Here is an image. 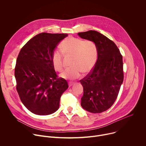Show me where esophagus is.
<instances>
[{
  "instance_id": "obj_1",
  "label": "esophagus",
  "mask_w": 146,
  "mask_h": 146,
  "mask_svg": "<svg viewBox=\"0 0 146 146\" xmlns=\"http://www.w3.org/2000/svg\"><path fill=\"white\" fill-rule=\"evenodd\" d=\"M73 84H74V82H69V87L72 86Z\"/></svg>"
}]
</instances>
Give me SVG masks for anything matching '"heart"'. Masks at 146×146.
<instances>
[{
    "label": "heart",
    "instance_id": "1",
    "mask_svg": "<svg viewBox=\"0 0 146 146\" xmlns=\"http://www.w3.org/2000/svg\"><path fill=\"white\" fill-rule=\"evenodd\" d=\"M60 48V50H55L52 56L53 66L56 70L60 72L64 68V54L73 56L72 60L73 66L60 73L62 78L76 79L80 76L81 72H89L96 63L98 50L96 44L92 40L70 37L62 41Z\"/></svg>",
    "mask_w": 146,
    "mask_h": 146
}]
</instances>
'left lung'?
Listing matches in <instances>:
<instances>
[{
	"label": "left lung",
	"mask_w": 146,
	"mask_h": 146,
	"mask_svg": "<svg viewBox=\"0 0 146 146\" xmlns=\"http://www.w3.org/2000/svg\"><path fill=\"white\" fill-rule=\"evenodd\" d=\"M78 35L94 41L98 50L94 69L80 81L84 91L81 105L90 113H100L109 109L118 95L123 80L122 56L112 40L97 31Z\"/></svg>",
	"instance_id": "obj_1"
}]
</instances>
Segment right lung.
Listing matches in <instances>:
<instances>
[{
	"instance_id": "right-lung-1",
	"label": "right lung",
	"mask_w": 146,
	"mask_h": 146,
	"mask_svg": "<svg viewBox=\"0 0 146 146\" xmlns=\"http://www.w3.org/2000/svg\"><path fill=\"white\" fill-rule=\"evenodd\" d=\"M64 33H39L24 46L16 62V89L24 105L33 114L46 115L59 108L61 95L68 88L66 80L58 78L52 54Z\"/></svg>"
}]
</instances>
